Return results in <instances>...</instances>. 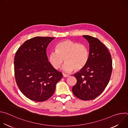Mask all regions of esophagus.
<instances>
[{"instance_id": "34e87169", "label": "esophagus", "mask_w": 128, "mask_h": 128, "mask_svg": "<svg viewBox=\"0 0 128 128\" xmlns=\"http://www.w3.org/2000/svg\"><path fill=\"white\" fill-rule=\"evenodd\" d=\"M69 76V75H68V74H63V76L64 77V78H67V77H68Z\"/></svg>"}]
</instances>
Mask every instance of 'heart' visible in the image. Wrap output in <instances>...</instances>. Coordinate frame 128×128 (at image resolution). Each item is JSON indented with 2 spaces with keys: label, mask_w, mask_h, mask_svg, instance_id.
Instances as JSON below:
<instances>
[{
  "label": "heart",
  "mask_w": 128,
  "mask_h": 128,
  "mask_svg": "<svg viewBox=\"0 0 128 128\" xmlns=\"http://www.w3.org/2000/svg\"><path fill=\"white\" fill-rule=\"evenodd\" d=\"M89 59V50L84 44L66 40L58 43L56 51L49 54V61L57 70L60 68L64 59L63 70L66 72L79 71L86 65Z\"/></svg>",
  "instance_id": "obj_1"
}]
</instances>
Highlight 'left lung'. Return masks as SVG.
I'll list each match as a JSON object with an SVG mask.
<instances>
[{
	"instance_id": "1",
	"label": "left lung",
	"mask_w": 128,
	"mask_h": 128,
	"mask_svg": "<svg viewBox=\"0 0 128 128\" xmlns=\"http://www.w3.org/2000/svg\"><path fill=\"white\" fill-rule=\"evenodd\" d=\"M89 42V59L86 66L74 76L77 80L72 92L82 100H93L99 96L110 80L112 70L111 54L98 38L83 35Z\"/></svg>"
}]
</instances>
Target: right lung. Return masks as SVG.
Returning <instances> with one entry per match:
<instances>
[{
    "label": "right lung",
    "instance_id": "right-lung-1",
    "mask_svg": "<svg viewBox=\"0 0 128 128\" xmlns=\"http://www.w3.org/2000/svg\"><path fill=\"white\" fill-rule=\"evenodd\" d=\"M55 38L37 36L26 40L18 49L14 58L16 81L28 99L43 102L54 93L63 74L48 62L46 48Z\"/></svg>",
    "mask_w": 128,
    "mask_h": 128
}]
</instances>
